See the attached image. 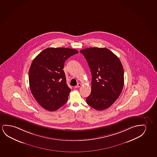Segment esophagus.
Segmentation results:
<instances>
[{"label": "esophagus", "mask_w": 157, "mask_h": 157, "mask_svg": "<svg viewBox=\"0 0 157 157\" xmlns=\"http://www.w3.org/2000/svg\"><path fill=\"white\" fill-rule=\"evenodd\" d=\"M81 83H78V84H77V86H75V88H79V87H81Z\"/></svg>", "instance_id": "1"}]
</instances>
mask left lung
Listing matches in <instances>:
<instances>
[{
	"instance_id": "8db88e82",
	"label": "left lung",
	"mask_w": 157,
	"mask_h": 157,
	"mask_svg": "<svg viewBox=\"0 0 157 157\" xmlns=\"http://www.w3.org/2000/svg\"><path fill=\"white\" fill-rule=\"evenodd\" d=\"M90 69L91 93L87 103L95 109L109 107L119 97L124 84V68L119 59L105 48L81 50Z\"/></svg>"
}]
</instances>
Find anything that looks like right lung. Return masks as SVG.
I'll return each mask as SVG.
<instances>
[{
    "mask_svg": "<svg viewBox=\"0 0 157 157\" xmlns=\"http://www.w3.org/2000/svg\"><path fill=\"white\" fill-rule=\"evenodd\" d=\"M77 50L66 48H49L33 60L29 74L31 91L36 100L45 109L55 111L64 105L71 89L63 70L67 59Z\"/></svg>",
    "mask_w": 157,
    "mask_h": 157,
    "instance_id": "add662e5",
    "label": "right lung"
}]
</instances>
